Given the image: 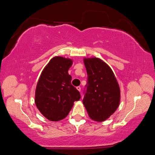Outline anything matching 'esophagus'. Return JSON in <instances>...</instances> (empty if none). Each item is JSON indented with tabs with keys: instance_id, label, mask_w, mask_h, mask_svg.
<instances>
[{
	"instance_id": "34e87169",
	"label": "esophagus",
	"mask_w": 155,
	"mask_h": 155,
	"mask_svg": "<svg viewBox=\"0 0 155 155\" xmlns=\"http://www.w3.org/2000/svg\"><path fill=\"white\" fill-rule=\"evenodd\" d=\"M77 89L78 91H81V87H80V86H78V87H77Z\"/></svg>"
}]
</instances>
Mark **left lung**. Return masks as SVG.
Wrapping results in <instances>:
<instances>
[{
  "mask_svg": "<svg viewBox=\"0 0 155 155\" xmlns=\"http://www.w3.org/2000/svg\"><path fill=\"white\" fill-rule=\"evenodd\" d=\"M84 64L87 73V83L83 103L91 119L104 121L119 106V85L111 68L101 59L85 58Z\"/></svg>",
  "mask_w": 155,
  "mask_h": 155,
  "instance_id": "obj_1",
  "label": "left lung"
}]
</instances>
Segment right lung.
Returning a JSON list of instances; mask_svg holds the SVG:
<instances>
[{
  "label": "right lung",
  "instance_id": "right-lung-1",
  "mask_svg": "<svg viewBox=\"0 0 155 155\" xmlns=\"http://www.w3.org/2000/svg\"><path fill=\"white\" fill-rule=\"evenodd\" d=\"M72 61L54 57L44 68L37 84L35 103L41 114L51 121L64 119L81 94L71 84L68 70Z\"/></svg>",
  "mask_w": 155,
  "mask_h": 155
}]
</instances>
